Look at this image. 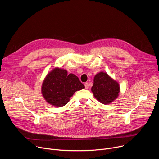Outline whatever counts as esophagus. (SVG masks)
I'll return each mask as SVG.
<instances>
[{
  "label": "esophagus",
  "mask_w": 159,
  "mask_h": 159,
  "mask_svg": "<svg viewBox=\"0 0 159 159\" xmlns=\"http://www.w3.org/2000/svg\"><path fill=\"white\" fill-rule=\"evenodd\" d=\"M84 85H85V88L86 89L89 88V83H88V82H85V83L84 84Z\"/></svg>",
  "instance_id": "obj_1"
}]
</instances>
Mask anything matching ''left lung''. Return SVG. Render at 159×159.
Segmentation results:
<instances>
[{"instance_id": "8db88e82", "label": "left lung", "mask_w": 159, "mask_h": 159, "mask_svg": "<svg viewBox=\"0 0 159 159\" xmlns=\"http://www.w3.org/2000/svg\"><path fill=\"white\" fill-rule=\"evenodd\" d=\"M91 90L98 101L107 104L118 98L120 85L106 73L101 72L95 75Z\"/></svg>"}]
</instances>
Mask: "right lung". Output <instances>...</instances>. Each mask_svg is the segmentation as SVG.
<instances>
[{
    "label": "right lung",
    "mask_w": 159,
    "mask_h": 159,
    "mask_svg": "<svg viewBox=\"0 0 159 159\" xmlns=\"http://www.w3.org/2000/svg\"><path fill=\"white\" fill-rule=\"evenodd\" d=\"M84 87L76 75L68 74L66 70L55 68L44 79L41 93L50 104L61 107L67 104L74 93Z\"/></svg>",
    "instance_id": "1"
}]
</instances>
